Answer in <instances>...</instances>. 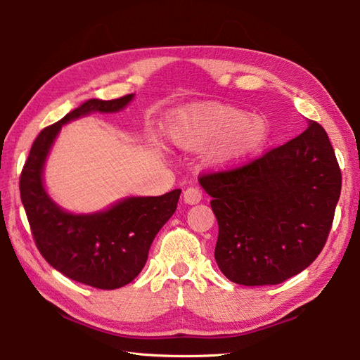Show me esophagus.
Instances as JSON below:
<instances>
[{
  "mask_svg": "<svg viewBox=\"0 0 360 360\" xmlns=\"http://www.w3.org/2000/svg\"><path fill=\"white\" fill-rule=\"evenodd\" d=\"M202 200V193L195 187H188L184 192V201L187 204H198Z\"/></svg>",
  "mask_w": 360,
  "mask_h": 360,
  "instance_id": "34e87169",
  "label": "esophagus"
}]
</instances>
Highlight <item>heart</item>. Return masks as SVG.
<instances>
[{
  "instance_id": "b5f03b06",
  "label": "heart",
  "mask_w": 360,
  "mask_h": 360,
  "mask_svg": "<svg viewBox=\"0 0 360 360\" xmlns=\"http://www.w3.org/2000/svg\"><path fill=\"white\" fill-rule=\"evenodd\" d=\"M174 139L188 148H213V162L223 168L246 164L267 137L264 122L235 106L205 102L181 110L176 116Z\"/></svg>"
}]
</instances>
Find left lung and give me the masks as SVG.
I'll return each mask as SVG.
<instances>
[{"label":"left lung","mask_w":360,"mask_h":360,"mask_svg":"<svg viewBox=\"0 0 360 360\" xmlns=\"http://www.w3.org/2000/svg\"><path fill=\"white\" fill-rule=\"evenodd\" d=\"M218 219L215 259L244 286L278 285L314 262L330 235L342 173L323 127L235 168L200 174Z\"/></svg>","instance_id":"1"}]
</instances>
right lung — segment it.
Listing matches in <instances>:
<instances>
[{"mask_svg":"<svg viewBox=\"0 0 360 360\" xmlns=\"http://www.w3.org/2000/svg\"><path fill=\"white\" fill-rule=\"evenodd\" d=\"M133 94L91 101L43 128L32 143L20 176V196L37 249L53 269L97 289H117L133 281L148 257L156 233L178 207L181 190L162 196L128 198L93 215L66 213L46 195L43 164L63 124L93 111L114 112Z\"/></svg>","mask_w":360,"mask_h":360,"instance_id":"add662e5","label":"right lung"}]
</instances>
